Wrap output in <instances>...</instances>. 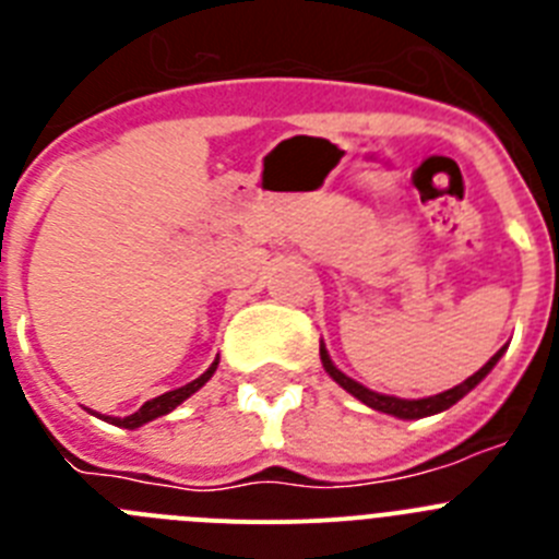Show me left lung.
<instances>
[{
	"label": "left lung",
	"instance_id": "obj_1",
	"mask_svg": "<svg viewBox=\"0 0 559 559\" xmlns=\"http://www.w3.org/2000/svg\"><path fill=\"white\" fill-rule=\"evenodd\" d=\"M501 353L503 349H498V353L492 355V358L487 360V364H484L476 374H471V378L464 380V383H459V386L448 389V392H442V394H433V397H423V400H400V397H389V394L369 392V389H364L360 383H355L353 378H347L344 372H338V369L333 367V360H330L328 349L324 347H322V364H324V369H328L330 378H333L341 389H347L353 397H358L360 403H367V406L374 408V412L394 414V417H400V419H419V417H428V414L445 412V408H451L456 400H462L464 394L471 392L473 386H478V380H484V374L496 367L498 358H501Z\"/></svg>",
	"mask_w": 559,
	"mask_h": 559
}]
</instances>
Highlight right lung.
<instances>
[{
	"label": "right lung",
	"mask_w": 559,
	"mask_h": 559,
	"mask_svg": "<svg viewBox=\"0 0 559 559\" xmlns=\"http://www.w3.org/2000/svg\"><path fill=\"white\" fill-rule=\"evenodd\" d=\"M215 369H218V360H215V364H212V367L206 369V372L201 374V378H195V380H192V383H187V386L173 389V392H165V394H159V397L147 400L145 406H142L136 414H131V417H122V419L120 417H106V419H108V423H114V426H120V428H140V426H145V423H151V419L162 417V414H170L173 408L179 406V403H185V400L190 397V394L199 392V389L204 386L206 380L212 378V372H215Z\"/></svg>",
	"instance_id": "right-lung-1"
}]
</instances>
